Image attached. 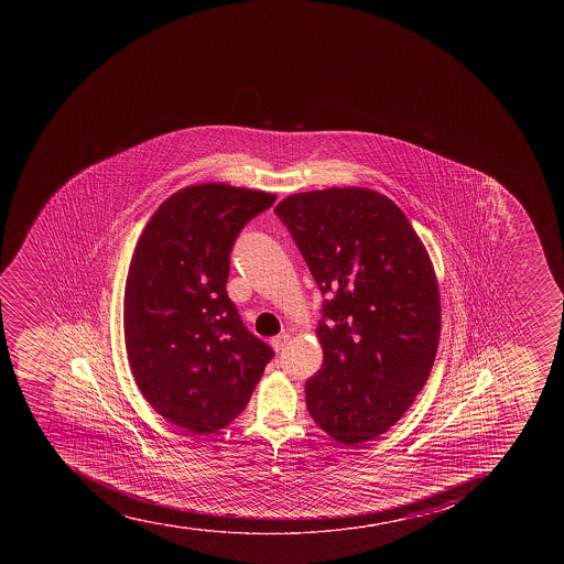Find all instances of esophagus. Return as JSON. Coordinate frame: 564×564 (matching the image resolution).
Masks as SVG:
<instances>
[{"mask_svg":"<svg viewBox=\"0 0 564 564\" xmlns=\"http://www.w3.org/2000/svg\"><path fill=\"white\" fill-rule=\"evenodd\" d=\"M289 340H291V335L273 336L272 340H270V346L273 347V351H281L289 344Z\"/></svg>","mask_w":564,"mask_h":564,"instance_id":"1","label":"esophagus"}]
</instances>
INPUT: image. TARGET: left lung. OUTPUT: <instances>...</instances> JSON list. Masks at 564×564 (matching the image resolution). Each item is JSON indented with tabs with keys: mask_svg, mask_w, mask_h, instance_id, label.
Wrapping results in <instances>:
<instances>
[{
	"mask_svg": "<svg viewBox=\"0 0 564 564\" xmlns=\"http://www.w3.org/2000/svg\"><path fill=\"white\" fill-rule=\"evenodd\" d=\"M275 213L330 294L308 413L344 445L375 440L412 406L434 366L441 302L429 251L401 207L366 187L296 193Z\"/></svg>",
	"mask_w": 564,
	"mask_h": 564,
	"instance_id": "8db88e82",
	"label": "left lung"
}]
</instances>
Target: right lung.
<instances>
[{
  "mask_svg": "<svg viewBox=\"0 0 564 564\" xmlns=\"http://www.w3.org/2000/svg\"><path fill=\"white\" fill-rule=\"evenodd\" d=\"M275 202L264 191L189 185L147 223L124 285V346L135 384L191 434L228 426L273 351L228 297L229 253L246 223Z\"/></svg>",
  "mask_w": 564,
  "mask_h": 564,
  "instance_id": "1",
  "label": "right lung"
}]
</instances>
